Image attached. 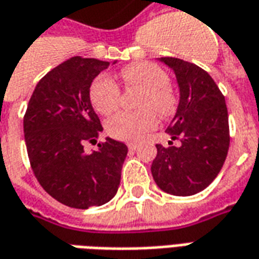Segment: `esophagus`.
Instances as JSON below:
<instances>
[{"mask_svg":"<svg viewBox=\"0 0 259 259\" xmlns=\"http://www.w3.org/2000/svg\"><path fill=\"white\" fill-rule=\"evenodd\" d=\"M127 147H129L130 150H135V148L137 147V143H136V142H127Z\"/></svg>","mask_w":259,"mask_h":259,"instance_id":"1","label":"esophagus"}]
</instances>
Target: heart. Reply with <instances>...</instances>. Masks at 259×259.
Listing matches in <instances>:
<instances>
[{"instance_id": "heart-1", "label": "heart", "mask_w": 259, "mask_h": 259, "mask_svg": "<svg viewBox=\"0 0 259 259\" xmlns=\"http://www.w3.org/2000/svg\"><path fill=\"white\" fill-rule=\"evenodd\" d=\"M126 88L140 90L137 112H119L106 122V132L120 140H136L157 126V116L168 117L175 111L177 99L169 87L168 74L150 61H136L119 73ZM90 99L95 111L111 115L120 102V88L115 79L99 75L92 81Z\"/></svg>"}]
</instances>
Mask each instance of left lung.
I'll return each instance as SVG.
<instances>
[{"mask_svg": "<svg viewBox=\"0 0 259 259\" xmlns=\"http://www.w3.org/2000/svg\"><path fill=\"white\" fill-rule=\"evenodd\" d=\"M177 77L180 104L167 133L181 146L157 144L151 174L161 191L191 196L210 185L223 167L229 146V113L222 91L193 63L161 57Z\"/></svg>", "mask_w": 259, "mask_h": 259, "instance_id": "1", "label": "left lung"}]
</instances>
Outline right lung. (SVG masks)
<instances>
[{
    "label": "right lung",
    "instance_id": "obj_1",
    "mask_svg": "<svg viewBox=\"0 0 259 259\" xmlns=\"http://www.w3.org/2000/svg\"><path fill=\"white\" fill-rule=\"evenodd\" d=\"M108 61L71 57L37 82L23 116L30 167L46 192L60 203L88 209L109 202L117 192L127 147L106 137L98 150L101 120L90 99L94 78Z\"/></svg>",
    "mask_w": 259,
    "mask_h": 259
}]
</instances>
